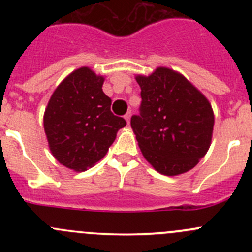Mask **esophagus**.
Returning <instances> with one entry per match:
<instances>
[{
    "instance_id": "34e87169",
    "label": "esophagus",
    "mask_w": 252,
    "mask_h": 252,
    "mask_svg": "<svg viewBox=\"0 0 252 252\" xmlns=\"http://www.w3.org/2000/svg\"><path fill=\"white\" fill-rule=\"evenodd\" d=\"M130 117H131V113H130V112H128V113H126V116H124V119H126V123H128V124H129V122H130Z\"/></svg>"
}]
</instances>
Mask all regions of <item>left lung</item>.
Returning a JSON list of instances; mask_svg holds the SVG:
<instances>
[{
	"instance_id": "obj_1",
	"label": "left lung",
	"mask_w": 252,
	"mask_h": 252,
	"mask_svg": "<svg viewBox=\"0 0 252 252\" xmlns=\"http://www.w3.org/2000/svg\"><path fill=\"white\" fill-rule=\"evenodd\" d=\"M135 79L142 101L140 116L131 117L130 126L142 156L168 177L192 169L212 140L215 114L210 101L171 68L157 67Z\"/></svg>"
}]
</instances>
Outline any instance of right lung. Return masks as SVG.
I'll return each instance as SVG.
<instances>
[{
    "mask_svg": "<svg viewBox=\"0 0 252 252\" xmlns=\"http://www.w3.org/2000/svg\"><path fill=\"white\" fill-rule=\"evenodd\" d=\"M105 77L91 68L73 70L56 88L44 113L48 147L67 168L83 172L100 161L126 122L111 112Z\"/></svg>",
    "mask_w": 252,
    "mask_h": 252,
    "instance_id": "1",
    "label": "right lung"
}]
</instances>
